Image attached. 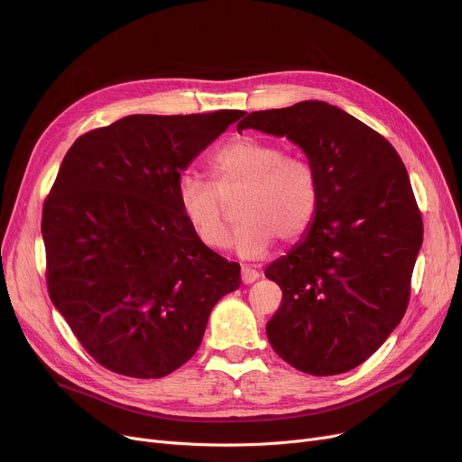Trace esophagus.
I'll return each instance as SVG.
<instances>
[{"instance_id":"34e87169","label":"esophagus","mask_w":462,"mask_h":462,"mask_svg":"<svg viewBox=\"0 0 462 462\" xmlns=\"http://www.w3.org/2000/svg\"><path fill=\"white\" fill-rule=\"evenodd\" d=\"M258 279H260V273L256 270L249 268V265H244V268H241V281H244L245 284H253Z\"/></svg>"}]
</instances>
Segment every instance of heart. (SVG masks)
<instances>
[{
  "mask_svg": "<svg viewBox=\"0 0 462 462\" xmlns=\"http://www.w3.org/2000/svg\"><path fill=\"white\" fill-rule=\"evenodd\" d=\"M215 185L183 174L178 180V204L197 237L209 249H225L230 232L221 194L241 190L234 249L241 258H262L277 237L294 241L314 221L319 208V180L301 157L284 155L273 142L237 136L209 159Z\"/></svg>",
  "mask_w": 462,
  "mask_h": 462,
  "instance_id": "obj_1",
  "label": "heart"
}]
</instances>
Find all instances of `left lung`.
Segmentation results:
<instances>
[{
    "label": "left lung",
    "instance_id": "1",
    "mask_svg": "<svg viewBox=\"0 0 462 462\" xmlns=\"http://www.w3.org/2000/svg\"><path fill=\"white\" fill-rule=\"evenodd\" d=\"M245 129L300 145L319 180L312 225L265 270L282 290L270 345L307 374L356 369L408 307L423 221L406 168L382 134L324 101L253 112Z\"/></svg>",
    "mask_w": 462,
    "mask_h": 462
}]
</instances>
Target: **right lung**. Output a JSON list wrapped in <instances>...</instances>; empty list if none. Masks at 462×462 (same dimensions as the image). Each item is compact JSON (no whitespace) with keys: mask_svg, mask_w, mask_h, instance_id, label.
I'll return each mask as SVG.
<instances>
[{"mask_svg":"<svg viewBox=\"0 0 462 462\" xmlns=\"http://www.w3.org/2000/svg\"><path fill=\"white\" fill-rule=\"evenodd\" d=\"M244 114H134L67 152L42 208L48 294L103 367L174 373L199 350L215 303L239 288V263L197 237L176 187Z\"/></svg>","mask_w":462,"mask_h":462,"instance_id":"obj_1","label":"right lung"}]
</instances>
